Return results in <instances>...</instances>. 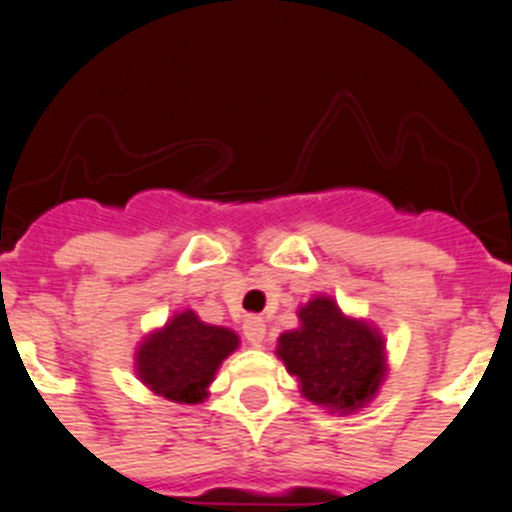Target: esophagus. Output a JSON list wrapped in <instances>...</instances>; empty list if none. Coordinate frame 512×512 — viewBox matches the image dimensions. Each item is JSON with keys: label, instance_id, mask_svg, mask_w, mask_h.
<instances>
[{"label": "esophagus", "instance_id": "obj_1", "mask_svg": "<svg viewBox=\"0 0 512 512\" xmlns=\"http://www.w3.org/2000/svg\"><path fill=\"white\" fill-rule=\"evenodd\" d=\"M242 332H245L247 342H250L252 347H260V344L265 342V334H267L265 319H262V317H247Z\"/></svg>", "mask_w": 512, "mask_h": 512}]
</instances>
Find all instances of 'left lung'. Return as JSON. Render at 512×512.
<instances>
[{
  "mask_svg": "<svg viewBox=\"0 0 512 512\" xmlns=\"http://www.w3.org/2000/svg\"><path fill=\"white\" fill-rule=\"evenodd\" d=\"M297 317L299 327L277 337L275 354L297 376L299 394L339 416L369 406L389 374L384 334L329 294L299 304Z\"/></svg>",
  "mask_w": 512,
  "mask_h": 512,
  "instance_id": "obj_1",
  "label": "left lung"
}]
</instances>
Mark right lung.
<instances>
[{
	"instance_id": "1",
	"label": "right lung",
	"mask_w": 512,
	"mask_h": 512,
	"mask_svg": "<svg viewBox=\"0 0 512 512\" xmlns=\"http://www.w3.org/2000/svg\"><path fill=\"white\" fill-rule=\"evenodd\" d=\"M240 347L232 329L180 309L148 332L133 352V371L146 389L175 404H203L223 361Z\"/></svg>"
}]
</instances>
